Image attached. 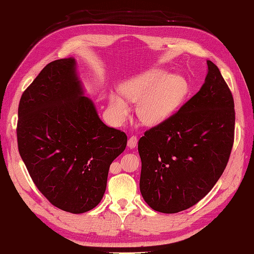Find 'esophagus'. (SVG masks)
<instances>
[{
  "label": "esophagus",
  "instance_id": "obj_1",
  "mask_svg": "<svg viewBox=\"0 0 254 254\" xmlns=\"http://www.w3.org/2000/svg\"><path fill=\"white\" fill-rule=\"evenodd\" d=\"M137 143H138V138L136 137V136H131L130 138L128 139V142H127V145H128V148H130V149H133V148H136V145H137Z\"/></svg>",
  "mask_w": 254,
  "mask_h": 254
}]
</instances>
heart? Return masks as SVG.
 I'll use <instances>...</instances> for the list:
<instances>
[{"instance_id":"1","label":"heart","mask_w":254,"mask_h":254,"mask_svg":"<svg viewBox=\"0 0 254 254\" xmlns=\"http://www.w3.org/2000/svg\"><path fill=\"white\" fill-rule=\"evenodd\" d=\"M188 91V82L182 76L152 68L124 82L121 86L122 93L112 91L109 95V110L113 120L123 122L130 111L128 99L137 103L140 121L148 126H157L176 113Z\"/></svg>"}]
</instances>
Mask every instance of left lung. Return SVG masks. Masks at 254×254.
Returning <instances> with one entry per match:
<instances>
[{
	"label": "left lung",
	"instance_id": "8db88e82",
	"mask_svg": "<svg viewBox=\"0 0 254 254\" xmlns=\"http://www.w3.org/2000/svg\"><path fill=\"white\" fill-rule=\"evenodd\" d=\"M206 64L198 93L138 142L140 192L154 211L178 213L198 203L227 165L234 143V99L218 67L211 61Z\"/></svg>",
	"mask_w": 254,
	"mask_h": 254
}]
</instances>
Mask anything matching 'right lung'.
I'll list each match as a JSON object with an SVG mask.
<instances>
[{
	"mask_svg": "<svg viewBox=\"0 0 254 254\" xmlns=\"http://www.w3.org/2000/svg\"><path fill=\"white\" fill-rule=\"evenodd\" d=\"M19 154L41 193L61 210L80 214L102 200L110 165L127 144L125 132L100 120L74 58L51 62L22 93Z\"/></svg>",
	"mask_w": 254,
	"mask_h": 254,
	"instance_id": "add662e5",
	"label": "right lung"
}]
</instances>
